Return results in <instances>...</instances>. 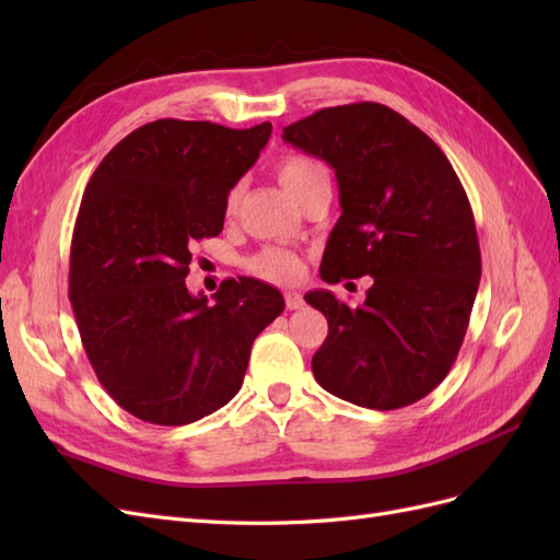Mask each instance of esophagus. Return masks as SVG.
Returning a JSON list of instances; mask_svg holds the SVG:
<instances>
[{
  "mask_svg": "<svg viewBox=\"0 0 560 560\" xmlns=\"http://www.w3.org/2000/svg\"><path fill=\"white\" fill-rule=\"evenodd\" d=\"M284 306L290 311H299L303 306V296L299 292H284Z\"/></svg>",
  "mask_w": 560,
  "mask_h": 560,
  "instance_id": "esophagus-1",
  "label": "esophagus"
}]
</instances>
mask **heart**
<instances>
[{
  "label": "heart",
  "instance_id": "obj_1",
  "mask_svg": "<svg viewBox=\"0 0 560 560\" xmlns=\"http://www.w3.org/2000/svg\"><path fill=\"white\" fill-rule=\"evenodd\" d=\"M276 175L282 184V189L299 202L317 182H327V167L313 156L287 154L276 161ZM238 202H241V186H233L226 196V212H233L238 208ZM245 268L252 276H257L266 282L290 284L301 276L303 264L290 249L264 247L257 254H252V257L245 261Z\"/></svg>",
  "mask_w": 560,
  "mask_h": 560
}]
</instances>
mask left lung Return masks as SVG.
I'll return each instance as SVG.
<instances>
[{"label":"left lung","mask_w":560,"mask_h":560,"mask_svg":"<svg viewBox=\"0 0 560 560\" xmlns=\"http://www.w3.org/2000/svg\"><path fill=\"white\" fill-rule=\"evenodd\" d=\"M282 140L327 161L341 191L322 280L371 276L358 308L331 292L306 294L329 325L313 354L317 383L376 411L422 399L457 358L481 280L477 224L453 165L378 103L319 109Z\"/></svg>","instance_id":"left-lung-1"}]
</instances>
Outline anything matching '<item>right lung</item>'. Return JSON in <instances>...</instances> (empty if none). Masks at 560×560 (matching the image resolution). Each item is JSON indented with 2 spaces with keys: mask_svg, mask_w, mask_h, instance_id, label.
Wrapping results in <instances>:
<instances>
[{
  "mask_svg": "<svg viewBox=\"0 0 560 560\" xmlns=\"http://www.w3.org/2000/svg\"><path fill=\"white\" fill-rule=\"evenodd\" d=\"M270 126L233 130L161 118L97 165L70 249L83 350L109 397L144 422L189 425L238 393L254 338L282 311L261 280L186 290L191 247L224 229L226 196L257 163Z\"/></svg>",
  "mask_w": 560,
  "mask_h": 560,
  "instance_id": "add662e5",
  "label": "right lung"
}]
</instances>
